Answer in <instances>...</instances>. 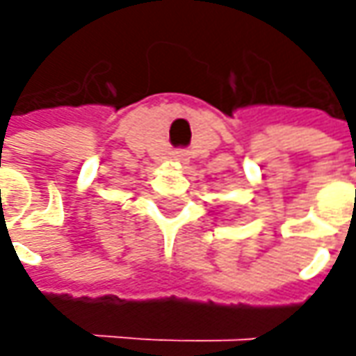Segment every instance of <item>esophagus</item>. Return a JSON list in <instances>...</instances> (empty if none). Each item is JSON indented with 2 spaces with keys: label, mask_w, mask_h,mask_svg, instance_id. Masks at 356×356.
<instances>
[{
  "label": "esophagus",
  "mask_w": 356,
  "mask_h": 356,
  "mask_svg": "<svg viewBox=\"0 0 356 356\" xmlns=\"http://www.w3.org/2000/svg\"><path fill=\"white\" fill-rule=\"evenodd\" d=\"M180 158H182V156H180Z\"/></svg>",
  "instance_id": "1"
}]
</instances>
